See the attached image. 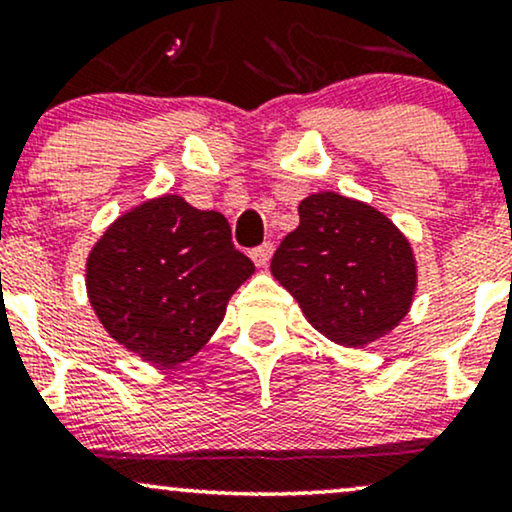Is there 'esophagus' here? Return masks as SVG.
Returning <instances> with one entry per match:
<instances>
[{
  "instance_id": "obj_1",
  "label": "esophagus",
  "mask_w": 512,
  "mask_h": 512,
  "mask_svg": "<svg viewBox=\"0 0 512 512\" xmlns=\"http://www.w3.org/2000/svg\"><path fill=\"white\" fill-rule=\"evenodd\" d=\"M272 255H274V245L272 243H262V245H257V248L250 250L252 262H255L257 267H267L269 260H272Z\"/></svg>"
}]
</instances>
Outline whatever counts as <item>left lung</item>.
I'll use <instances>...</instances> for the list:
<instances>
[{
  "mask_svg": "<svg viewBox=\"0 0 512 512\" xmlns=\"http://www.w3.org/2000/svg\"><path fill=\"white\" fill-rule=\"evenodd\" d=\"M298 216L274 252L272 274L310 325L342 346L395 330L416 291L414 252L395 223L337 192L305 197Z\"/></svg>",
  "mask_w": 512,
  "mask_h": 512,
  "instance_id": "1",
  "label": "left lung"
}]
</instances>
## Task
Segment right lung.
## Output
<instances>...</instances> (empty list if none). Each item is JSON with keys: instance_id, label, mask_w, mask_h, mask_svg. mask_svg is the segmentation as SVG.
<instances>
[{"instance_id": "add662e5", "label": "right lung", "mask_w": 512, "mask_h": 512, "mask_svg": "<svg viewBox=\"0 0 512 512\" xmlns=\"http://www.w3.org/2000/svg\"><path fill=\"white\" fill-rule=\"evenodd\" d=\"M252 272L226 216L163 195L122 214L93 245L86 291L117 344L168 368L209 342Z\"/></svg>"}]
</instances>
